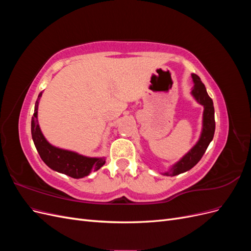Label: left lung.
<instances>
[{
    "label": "left lung",
    "instance_id": "obj_1",
    "mask_svg": "<svg viewBox=\"0 0 251 251\" xmlns=\"http://www.w3.org/2000/svg\"><path fill=\"white\" fill-rule=\"evenodd\" d=\"M192 77L195 83L192 90V95L197 101L204 107L202 133L198 142L195 144L193 149L185 156L182 157L176 164H174L170 171L164 173L163 175H165V176H176V175L187 172L194 168L201 160L205 151H206L210 141L214 138L216 128L214 102L208 96L206 88H205L204 83L201 81L198 75L192 74Z\"/></svg>",
    "mask_w": 251,
    "mask_h": 251
}]
</instances>
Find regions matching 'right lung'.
<instances>
[{
	"label": "right lung",
	"mask_w": 251,
	"mask_h": 251,
	"mask_svg": "<svg viewBox=\"0 0 251 251\" xmlns=\"http://www.w3.org/2000/svg\"><path fill=\"white\" fill-rule=\"evenodd\" d=\"M42 93L39 94L31 119V134L34 146L39 151L42 160L53 171L68 175L72 178L79 179L88 176L92 171L100 170L105 163L104 158H92L79 155L75 151L58 149L44 137L39 123H37V107Z\"/></svg>",
	"instance_id": "right-lung-1"
}]
</instances>
